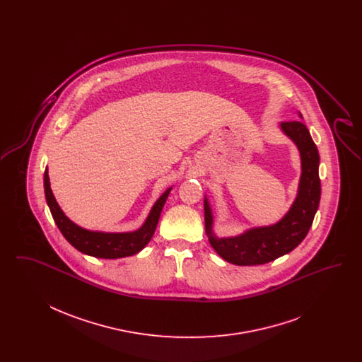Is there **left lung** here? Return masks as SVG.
<instances>
[{
    "label": "left lung",
    "instance_id": "8db88e82",
    "mask_svg": "<svg viewBox=\"0 0 362 362\" xmlns=\"http://www.w3.org/2000/svg\"><path fill=\"white\" fill-rule=\"evenodd\" d=\"M298 119L303 115L298 112ZM282 133L291 138L300 152L301 175L296 199L276 224L255 226L238 236L218 238L213 230L214 217L205 197V229L210 245L221 258L238 266L264 264L289 254L305 239L320 202L319 152L307 126L301 121L282 122Z\"/></svg>",
    "mask_w": 362,
    "mask_h": 362
}]
</instances>
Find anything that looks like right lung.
<instances>
[{
  "label": "right lung",
  "mask_w": 362,
  "mask_h": 362,
  "mask_svg": "<svg viewBox=\"0 0 362 362\" xmlns=\"http://www.w3.org/2000/svg\"><path fill=\"white\" fill-rule=\"evenodd\" d=\"M171 189L173 187L165 189L161 194V197L156 201L155 205L152 207L149 216L146 217L145 223L141 228H138L137 230H133V232L89 230L73 223L68 216H65V213L62 211V209L59 207L52 194L47 168L45 171V195H46V201L52 211L55 224L59 228L64 238L69 241L76 250L95 258L118 259L138 254L152 239L161 210Z\"/></svg>",
  "instance_id": "add662e5"
}]
</instances>
